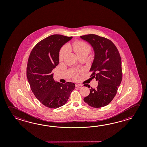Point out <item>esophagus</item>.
<instances>
[{
    "instance_id": "1",
    "label": "esophagus",
    "mask_w": 147,
    "mask_h": 147,
    "mask_svg": "<svg viewBox=\"0 0 147 147\" xmlns=\"http://www.w3.org/2000/svg\"><path fill=\"white\" fill-rule=\"evenodd\" d=\"M75 86L76 87H82V86H83L82 84H76V85H75Z\"/></svg>"
}]
</instances>
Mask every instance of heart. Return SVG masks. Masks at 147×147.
I'll return each mask as SVG.
<instances>
[{"label": "heart", "mask_w": 147, "mask_h": 147, "mask_svg": "<svg viewBox=\"0 0 147 147\" xmlns=\"http://www.w3.org/2000/svg\"><path fill=\"white\" fill-rule=\"evenodd\" d=\"M72 48L75 51L76 55L79 56L83 55H88L92 50V48L89 45L85 42L82 41H76L72 45ZM68 52V47L65 46L62 48L59 53V59L62 61L64 57L67 55Z\"/></svg>", "instance_id": "obj_1"}]
</instances>
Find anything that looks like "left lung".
<instances>
[{
  "label": "left lung",
  "instance_id": "obj_1",
  "mask_svg": "<svg viewBox=\"0 0 147 147\" xmlns=\"http://www.w3.org/2000/svg\"><path fill=\"white\" fill-rule=\"evenodd\" d=\"M80 37L93 48L94 57L90 71L98 83L96 88L89 89L90 94L84 101L93 108H101L111 102L122 82L121 56L115 45L108 39L94 34ZM84 86L90 87L88 84Z\"/></svg>",
  "mask_w": 147,
  "mask_h": 147
}]
</instances>
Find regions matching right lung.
<instances>
[{
    "label": "right lung",
    "mask_w": 147,
    "mask_h": 147,
    "mask_svg": "<svg viewBox=\"0 0 147 147\" xmlns=\"http://www.w3.org/2000/svg\"><path fill=\"white\" fill-rule=\"evenodd\" d=\"M72 38L58 34L48 36L36 45L28 58L26 76L31 90L49 108L64 105L75 88L74 83L55 82L52 72L59 62L60 48Z\"/></svg>",
    "instance_id": "obj_1"
}]
</instances>
